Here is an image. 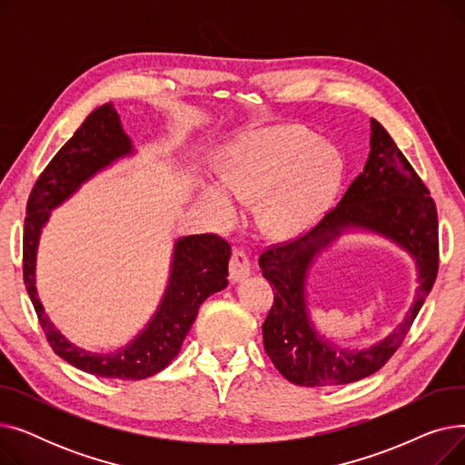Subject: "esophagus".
<instances>
[{
  "mask_svg": "<svg viewBox=\"0 0 465 465\" xmlns=\"http://www.w3.org/2000/svg\"><path fill=\"white\" fill-rule=\"evenodd\" d=\"M251 275V262L247 252L242 249H235L230 260V281L241 282Z\"/></svg>",
  "mask_w": 465,
  "mask_h": 465,
  "instance_id": "1",
  "label": "esophagus"
}]
</instances>
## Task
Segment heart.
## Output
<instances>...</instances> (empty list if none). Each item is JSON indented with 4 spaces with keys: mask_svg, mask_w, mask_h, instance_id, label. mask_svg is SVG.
Wrapping results in <instances>:
<instances>
[{
    "mask_svg": "<svg viewBox=\"0 0 465 465\" xmlns=\"http://www.w3.org/2000/svg\"><path fill=\"white\" fill-rule=\"evenodd\" d=\"M220 175L223 184L203 186L220 218L237 216L233 197L247 203L263 200V228L290 239L311 230L328 211L343 177V160L302 126H273L237 139Z\"/></svg>",
    "mask_w": 465,
    "mask_h": 465,
    "instance_id": "heart-1",
    "label": "heart"
}]
</instances>
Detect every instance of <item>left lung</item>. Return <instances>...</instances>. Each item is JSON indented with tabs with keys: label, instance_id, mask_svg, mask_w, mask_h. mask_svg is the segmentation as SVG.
Listing matches in <instances>:
<instances>
[{
	"label": "left lung",
	"instance_id": "1",
	"mask_svg": "<svg viewBox=\"0 0 465 465\" xmlns=\"http://www.w3.org/2000/svg\"><path fill=\"white\" fill-rule=\"evenodd\" d=\"M370 146L363 171L321 223L260 256L262 275L275 290L262 324L263 349L279 373L300 386L349 384L381 370L403 343L437 277V211L428 188L375 118ZM349 231L392 240L418 265L420 288L404 322L368 350L341 348L316 332L306 305V279L315 256Z\"/></svg>",
	"mask_w": 465,
	"mask_h": 465
}]
</instances>
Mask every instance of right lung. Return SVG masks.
<instances>
[{"instance_id":"1","label":"right lung","mask_w":465,"mask_h":465,"mask_svg":"<svg viewBox=\"0 0 465 465\" xmlns=\"http://www.w3.org/2000/svg\"><path fill=\"white\" fill-rule=\"evenodd\" d=\"M134 144L122 130L113 104L94 109L37 179L24 220V284L53 351L67 363L90 375L139 381L173 360L200 305L228 286L230 245L213 233L179 237L167 286L153 319L130 341L113 352H92L73 345L48 319L35 288V260L43 226L51 213L69 200L86 181L120 158L132 156Z\"/></svg>"}]
</instances>
